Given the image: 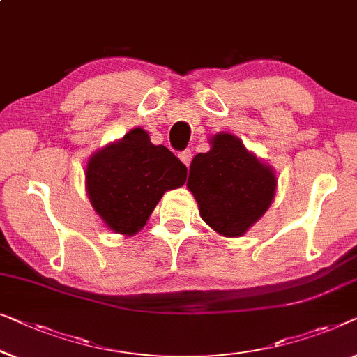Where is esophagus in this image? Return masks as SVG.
<instances>
[{"mask_svg": "<svg viewBox=\"0 0 357 357\" xmlns=\"http://www.w3.org/2000/svg\"><path fill=\"white\" fill-rule=\"evenodd\" d=\"M178 158H180V161H182L185 166H190V162H191V158H193V154H191V151L190 149H185V151H182L178 154Z\"/></svg>", "mask_w": 357, "mask_h": 357, "instance_id": "1", "label": "esophagus"}]
</instances>
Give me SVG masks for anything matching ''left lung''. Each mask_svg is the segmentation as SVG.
Instances as JSON below:
<instances>
[{
    "label": "left lung",
    "instance_id": "left-lung-1",
    "mask_svg": "<svg viewBox=\"0 0 357 357\" xmlns=\"http://www.w3.org/2000/svg\"><path fill=\"white\" fill-rule=\"evenodd\" d=\"M187 187L206 224L234 238L266 214L275 196L277 177L240 138L222 132L211 138L208 153L193 158Z\"/></svg>",
    "mask_w": 357,
    "mask_h": 357
}]
</instances>
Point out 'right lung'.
<instances>
[{"label": "right lung", "mask_w": 357, "mask_h": 357, "mask_svg": "<svg viewBox=\"0 0 357 357\" xmlns=\"http://www.w3.org/2000/svg\"><path fill=\"white\" fill-rule=\"evenodd\" d=\"M185 180L187 167L180 159L162 144H153L138 127L93 154L85 170L93 209L122 235L142 230L162 195Z\"/></svg>", "instance_id": "right-lung-1"}]
</instances>
